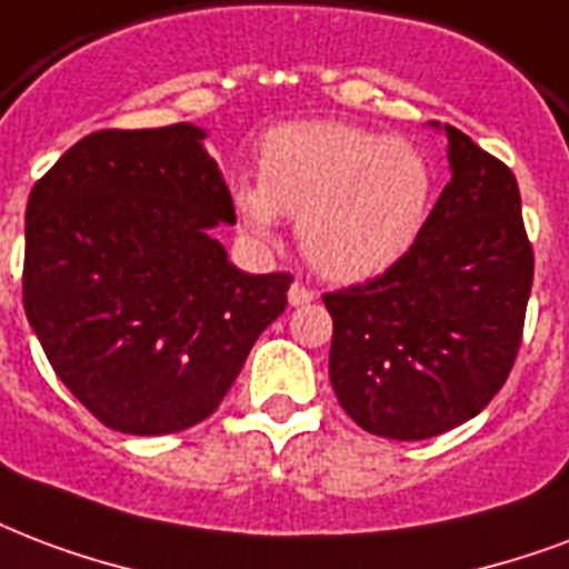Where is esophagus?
<instances>
[{"mask_svg": "<svg viewBox=\"0 0 569 569\" xmlns=\"http://www.w3.org/2000/svg\"><path fill=\"white\" fill-rule=\"evenodd\" d=\"M310 301H313V292H310L307 286L301 283L289 286V303H292V307H303V303H310Z\"/></svg>", "mask_w": 569, "mask_h": 569, "instance_id": "esophagus-1", "label": "esophagus"}]
</instances>
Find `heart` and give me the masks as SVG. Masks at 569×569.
Returning <instances> with one entry per match:
<instances>
[{"mask_svg":"<svg viewBox=\"0 0 569 569\" xmlns=\"http://www.w3.org/2000/svg\"><path fill=\"white\" fill-rule=\"evenodd\" d=\"M436 172L409 140L346 121L274 128L259 151V184H238V223L274 244L280 214L298 217L307 262L333 283L385 274L427 227Z\"/></svg>","mask_w":569,"mask_h":569,"instance_id":"b5f03b06","label":"heart"}]
</instances>
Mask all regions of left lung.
Masks as SVG:
<instances>
[{"label":"left lung","instance_id":"1","mask_svg":"<svg viewBox=\"0 0 569 569\" xmlns=\"http://www.w3.org/2000/svg\"><path fill=\"white\" fill-rule=\"evenodd\" d=\"M450 181L409 253L370 283L325 295L331 385L361 429L441 436L487 409L519 352L535 256L513 172L450 124Z\"/></svg>","mask_w":569,"mask_h":569}]
</instances>
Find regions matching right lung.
I'll list each match as a JSON object with an SVG mask.
<instances>
[{
  "label": "right lung",
  "mask_w": 569,
  "mask_h": 569,
  "mask_svg": "<svg viewBox=\"0 0 569 569\" xmlns=\"http://www.w3.org/2000/svg\"><path fill=\"white\" fill-rule=\"evenodd\" d=\"M206 140L190 121L98 130L26 206V319L64 388L130 436L206 420L286 310L292 277L238 271L214 238L236 208Z\"/></svg>",
  "instance_id": "right-lung-1"
}]
</instances>
